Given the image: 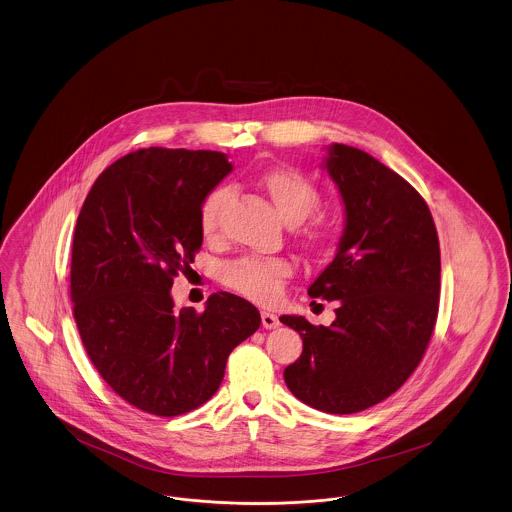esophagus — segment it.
I'll return each instance as SVG.
<instances>
[{"label": "esophagus", "instance_id": "34e87169", "mask_svg": "<svg viewBox=\"0 0 512 512\" xmlns=\"http://www.w3.org/2000/svg\"><path fill=\"white\" fill-rule=\"evenodd\" d=\"M261 322H263V328L265 329H274L280 326L278 316H276V314H272V312H266V310L261 312Z\"/></svg>", "mask_w": 512, "mask_h": 512}]
</instances>
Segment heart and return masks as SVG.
Returning <instances> with one entry per match:
<instances>
[{
  "label": "heart",
  "mask_w": 512,
  "mask_h": 512,
  "mask_svg": "<svg viewBox=\"0 0 512 512\" xmlns=\"http://www.w3.org/2000/svg\"><path fill=\"white\" fill-rule=\"evenodd\" d=\"M257 184L270 198L278 215L287 225H299L320 204V192L305 175L293 169L274 167L266 169ZM230 200L228 188L213 190L200 207V226L205 236H215L221 228L223 213ZM301 236L312 247H328L335 238V228L326 219L310 221ZM291 274V266L284 259H261V257H244L225 268L226 286L242 293L247 299L257 303H270L280 295L282 284Z\"/></svg>",
  "instance_id": "heart-1"
}]
</instances>
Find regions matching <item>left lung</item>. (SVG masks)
<instances>
[{
  "instance_id": "1",
  "label": "left lung",
  "mask_w": 512,
  "mask_h": 512,
  "mask_svg": "<svg viewBox=\"0 0 512 512\" xmlns=\"http://www.w3.org/2000/svg\"><path fill=\"white\" fill-rule=\"evenodd\" d=\"M324 167L345 228L308 295L337 301L335 320L280 318L303 339L284 379L310 408L347 415L389 398L419 366L438 316L440 246L421 194L368 152L333 143Z\"/></svg>"
}]
</instances>
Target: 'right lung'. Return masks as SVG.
<instances>
[{"label": "right lung", "mask_w": 512, "mask_h": 512, "mask_svg": "<svg viewBox=\"0 0 512 512\" xmlns=\"http://www.w3.org/2000/svg\"><path fill=\"white\" fill-rule=\"evenodd\" d=\"M232 171L223 152L143 148L106 167L83 202L70 295L93 366L125 402L160 417L205 404L228 354L261 326L249 301L219 291L177 310L171 286L202 247L200 207Z\"/></svg>", "instance_id": "1"}]
</instances>
